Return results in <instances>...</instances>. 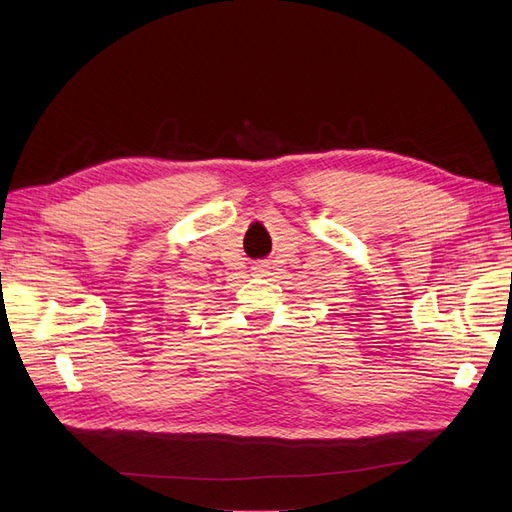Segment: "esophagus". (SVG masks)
I'll use <instances>...</instances> for the list:
<instances>
[{"mask_svg": "<svg viewBox=\"0 0 512 512\" xmlns=\"http://www.w3.org/2000/svg\"><path fill=\"white\" fill-rule=\"evenodd\" d=\"M262 271H265V269H262V265H258V267H256V273H262Z\"/></svg>", "mask_w": 512, "mask_h": 512, "instance_id": "esophagus-1", "label": "esophagus"}]
</instances>
